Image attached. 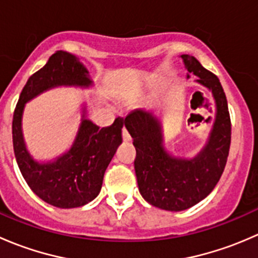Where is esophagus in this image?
Listing matches in <instances>:
<instances>
[{
  "mask_svg": "<svg viewBox=\"0 0 258 258\" xmlns=\"http://www.w3.org/2000/svg\"><path fill=\"white\" fill-rule=\"evenodd\" d=\"M122 139H123V141L124 142H130L131 141V136H130V134H128V131H127L126 128H122Z\"/></svg>",
  "mask_w": 258,
  "mask_h": 258,
  "instance_id": "obj_1",
  "label": "esophagus"
}]
</instances>
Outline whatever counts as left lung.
<instances>
[{
	"label": "left lung",
	"mask_w": 258,
	"mask_h": 258,
	"mask_svg": "<svg viewBox=\"0 0 258 258\" xmlns=\"http://www.w3.org/2000/svg\"><path fill=\"white\" fill-rule=\"evenodd\" d=\"M182 58L187 71L212 91L217 106L209 144L197 157L181 160L167 155L160 123L150 112L135 110L124 118L136 148L135 171L140 194L148 204L166 211L187 210L209 196L222 176L231 145L230 112L220 80L194 56L183 54Z\"/></svg>",
	"instance_id": "obj_1"
}]
</instances>
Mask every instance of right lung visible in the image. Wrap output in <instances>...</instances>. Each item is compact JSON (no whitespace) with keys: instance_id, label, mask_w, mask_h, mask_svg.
Here are the masks:
<instances>
[{"instance_id":"add662e5","label":"right lung","mask_w":258,"mask_h":258,"mask_svg":"<svg viewBox=\"0 0 258 258\" xmlns=\"http://www.w3.org/2000/svg\"><path fill=\"white\" fill-rule=\"evenodd\" d=\"M87 74L74 54L56 51L26 82L14 112L12 142L21 173L41 200L59 209L83 206L100 194L106 168L122 144L123 118L117 117L105 128L83 119L71 150L54 162L40 165L26 151L21 117L25 103L48 88L58 85L90 86Z\"/></svg>"}]
</instances>
